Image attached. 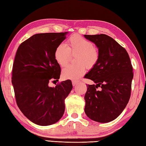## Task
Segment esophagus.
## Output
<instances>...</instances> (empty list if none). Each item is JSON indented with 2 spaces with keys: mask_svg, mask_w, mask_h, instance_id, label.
<instances>
[{
  "mask_svg": "<svg viewBox=\"0 0 146 146\" xmlns=\"http://www.w3.org/2000/svg\"><path fill=\"white\" fill-rule=\"evenodd\" d=\"M72 85H73V86H77V84H78V83H79V81H72Z\"/></svg>",
  "mask_w": 146,
  "mask_h": 146,
  "instance_id": "34e87169",
  "label": "esophagus"
}]
</instances>
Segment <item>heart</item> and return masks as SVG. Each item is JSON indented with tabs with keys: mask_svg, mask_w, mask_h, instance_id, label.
Masks as SVG:
<instances>
[{
	"mask_svg": "<svg viewBox=\"0 0 146 146\" xmlns=\"http://www.w3.org/2000/svg\"><path fill=\"white\" fill-rule=\"evenodd\" d=\"M70 53L76 55L77 65H69L62 70L64 78L77 80L86 72V67L91 69L99 60L98 50L91 41L80 35H73L67 40V46L60 43L56 46L54 53L55 60L61 67H64L69 62Z\"/></svg>",
	"mask_w": 146,
	"mask_h": 146,
	"instance_id": "1",
	"label": "heart"
}]
</instances>
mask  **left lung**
<instances>
[{
  "label": "left lung",
  "mask_w": 146,
  "mask_h": 146,
  "mask_svg": "<svg viewBox=\"0 0 146 146\" xmlns=\"http://www.w3.org/2000/svg\"><path fill=\"white\" fill-rule=\"evenodd\" d=\"M84 37L95 44L100 54L97 64L84 76L95 83L87 86L84 111L92 120L108 123L117 118L129 103L132 66L126 50L111 37L105 34Z\"/></svg>",
  "instance_id": "obj_1"
}]
</instances>
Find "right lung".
<instances>
[{
    "mask_svg": "<svg viewBox=\"0 0 146 146\" xmlns=\"http://www.w3.org/2000/svg\"><path fill=\"white\" fill-rule=\"evenodd\" d=\"M67 33L33 35L20 44L15 56L12 84L17 105L28 120L38 125H50L60 120L65 99L72 89L70 80L55 88L48 86L50 81L60 79L61 69L54 53Z\"/></svg>",
    "mask_w": 146,
    "mask_h": 146,
    "instance_id": "1",
    "label": "right lung"
}]
</instances>
